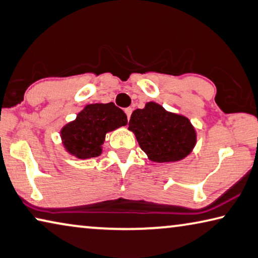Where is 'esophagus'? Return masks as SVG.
Returning a JSON list of instances; mask_svg holds the SVG:
<instances>
[{"label":"esophagus","instance_id":"obj_1","mask_svg":"<svg viewBox=\"0 0 258 258\" xmlns=\"http://www.w3.org/2000/svg\"><path fill=\"white\" fill-rule=\"evenodd\" d=\"M125 113H126V116H127V119L130 120L131 113H132V108H126L125 109Z\"/></svg>","mask_w":258,"mask_h":258}]
</instances>
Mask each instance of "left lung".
<instances>
[{"instance_id":"8db88e82","label":"left lung","mask_w":258,"mask_h":258,"mask_svg":"<svg viewBox=\"0 0 258 258\" xmlns=\"http://www.w3.org/2000/svg\"><path fill=\"white\" fill-rule=\"evenodd\" d=\"M128 130L149 161L172 163L186 158L198 142V133L186 116L167 111L156 102L132 112Z\"/></svg>"}]
</instances>
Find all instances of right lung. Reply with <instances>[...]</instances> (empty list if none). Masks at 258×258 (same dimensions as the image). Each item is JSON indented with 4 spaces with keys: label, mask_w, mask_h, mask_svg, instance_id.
<instances>
[{
    "label": "right lung",
    "mask_w": 258,
    "mask_h": 258,
    "mask_svg": "<svg viewBox=\"0 0 258 258\" xmlns=\"http://www.w3.org/2000/svg\"><path fill=\"white\" fill-rule=\"evenodd\" d=\"M127 117L114 103H92L77 114V118L60 128L59 136L67 153L79 159L97 157L107 133L125 126Z\"/></svg>",
    "instance_id": "add662e5"
}]
</instances>
